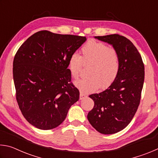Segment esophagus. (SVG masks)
<instances>
[{"instance_id": "34e87169", "label": "esophagus", "mask_w": 158, "mask_h": 158, "mask_svg": "<svg viewBox=\"0 0 158 158\" xmlns=\"http://www.w3.org/2000/svg\"><path fill=\"white\" fill-rule=\"evenodd\" d=\"M87 98V95L85 94L83 92H80V100H83V99L86 98Z\"/></svg>"}]
</instances>
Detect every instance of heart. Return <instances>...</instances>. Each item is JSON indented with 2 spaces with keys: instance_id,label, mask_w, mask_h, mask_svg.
I'll use <instances>...</instances> for the list:
<instances>
[{
  "instance_id": "1",
  "label": "heart",
  "mask_w": 158,
  "mask_h": 158,
  "mask_svg": "<svg viewBox=\"0 0 158 158\" xmlns=\"http://www.w3.org/2000/svg\"><path fill=\"white\" fill-rule=\"evenodd\" d=\"M81 56L71 55L68 68L72 76L79 79L84 65L90 67L85 79L75 83L81 92L90 93L98 89H106L116 79L120 68V56L117 51L103 42L89 41L81 49Z\"/></svg>"
}]
</instances>
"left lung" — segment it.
Listing matches in <instances>:
<instances>
[{
	"instance_id": "obj_1",
	"label": "left lung",
	"mask_w": 158,
	"mask_h": 158,
	"mask_svg": "<svg viewBox=\"0 0 158 158\" xmlns=\"http://www.w3.org/2000/svg\"><path fill=\"white\" fill-rule=\"evenodd\" d=\"M108 42L118 53L120 68L107 89L90 95L94 106L88 114L90 125L101 134L111 135L123 130L139 105L144 81V65L139 52L126 37L118 34L96 36Z\"/></svg>"
}]
</instances>
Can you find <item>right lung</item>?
Segmentation results:
<instances>
[{
    "mask_svg": "<svg viewBox=\"0 0 158 158\" xmlns=\"http://www.w3.org/2000/svg\"><path fill=\"white\" fill-rule=\"evenodd\" d=\"M85 40L84 36L40 31L19 48L13 61L16 99L32 125L44 130L58 127L78 101L68 61Z\"/></svg>",
    "mask_w": 158,
    "mask_h": 158,
    "instance_id": "right-lung-1",
    "label": "right lung"
}]
</instances>
